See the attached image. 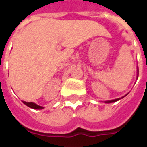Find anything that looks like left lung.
<instances>
[{
  "label": "left lung",
  "mask_w": 147,
  "mask_h": 147,
  "mask_svg": "<svg viewBox=\"0 0 147 147\" xmlns=\"http://www.w3.org/2000/svg\"><path fill=\"white\" fill-rule=\"evenodd\" d=\"M137 73L139 74V70H137ZM123 97H124V96H123ZM123 97H122V98H123ZM119 99H120V98H116V99H113V100L106 101V102H106V103H111V102H116V101L119 100Z\"/></svg>",
  "instance_id": "left-lung-1"
}]
</instances>
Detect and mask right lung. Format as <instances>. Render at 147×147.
<instances>
[{
	"instance_id": "right-lung-1",
	"label": "right lung",
	"mask_w": 147,
	"mask_h": 147,
	"mask_svg": "<svg viewBox=\"0 0 147 147\" xmlns=\"http://www.w3.org/2000/svg\"><path fill=\"white\" fill-rule=\"evenodd\" d=\"M23 102V103L25 104L26 106H28L30 108L34 109H44L43 106H40L38 105H37V104L34 103V102H24V101H22Z\"/></svg>"
}]
</instances>
